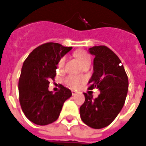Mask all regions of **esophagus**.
I'll list each match as a JSON object with an SVG mask.
<instances>
[{
	"mask_svg": "<svg viewBox=\"0 0 146 146\" xmlns=\"http://www.w3.org/2000/svg\"><path fill=\"white\" fill-rule=\"evenodd\" d=\"M76 94V91H74V90H72V95H73V96H75Z\"/></svg>",
	"mask_w": 146,
	"mask_h": 146,
	"instance_id": "1",
	"label": "esophagus"
}]
</instances>
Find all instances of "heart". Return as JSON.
<instances>
[{
  "label": "heart",
  "instance_id": "b5f03b06",
  "mask_svg": "<svg viewBox=\"0 0 146 146\" xmlns=\"http://www.w3.org/2000/svg\"><path fill=\"white\" fill-rule=\"evenodd\" d=\"M76 59H78L79 62H80V64L83 65L84 63L90 61V56L89 55L85 52L84 51H79L76 52L75 53ZM65 62H66V56L62 57L61 59H59V62H58V67L59 69H62L65 65ZM83 79L81 77H80L76 75H69V76L66 78V83L70 85V87H78L80 84L81 83Z\"/></svg>",
  "mask_w": 146,
  "mask_h": 146
}]
</instances>
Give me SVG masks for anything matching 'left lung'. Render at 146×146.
I'll use <instances>...</instances> for the list:
<instances>
[{
	"instance_id": "left-lung-1",
	"label": "left lung",
	"mask_w": 146,
	"mask_h": 146,
	"mask_svg": "<svg viewBox=\"0 0 146 146\" xmlns=\"http://www.w3.org/2000/svg\"><path fill=\"white\" fill-rule=\"evenodd\" d=\"M89 52L94 56V73L89 89L98 88L100 94L84 93L85 101L80 108L81 120L89 127L100 129L115 119L125 104L128 79L121 62L114 52L104 46H94Z\"/></svg>"
}]
</instances>
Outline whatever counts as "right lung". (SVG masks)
Listing matches in <instances>:
<instances>
[{
	"instance_id": "obj_1",
	"label": "right lung",
	"mask_w": 146,
	"mask_h": 146,
	"mask_svg": "<svg viewBox=\"0 0 146 146\" xmlns=\"http://www.w3.org/2000/svg\"><path fill=\"white\" fill-rule=\"evenodd\" d=\"M71 49L59 43H45L35 48L24 62L18 82L19 101L25 115L35 125L56 121L64 102L72 96L71 90L63 86L55 94L48 90L59 59Z\"/></svg>"
}]
</instances>
